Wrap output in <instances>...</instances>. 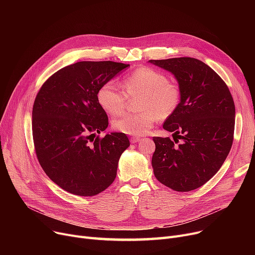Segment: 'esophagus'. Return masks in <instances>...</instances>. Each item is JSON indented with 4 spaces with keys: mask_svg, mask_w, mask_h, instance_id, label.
Masks as SVG:
<instances>
[{
    "mask_svg": "<svg viewBox=\"0 0 255 255\" xmlns=\"http://www.w3.org/2000/svg\"><path fill=\"white\" fill-rule=\"evenodd\" d=\"M139 140H140V137H138V136H132V137L130 138L131 143H136V142H138Z\"/></svg>",
    "mask_w": 255,
    "mask_h": 255,
    "instance_id": "34e87169",
    "label": "esophagus"
}]
</instances>
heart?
<instances>
[{
  "label": "heart",
  "instance_id": "1",
  "mask_svg": "<svg viewBox=\"0 0 255 255\" xmlns=\"http://www.w3.org/2000/svg\"><path fill=\"white\" fill-rule=\"evenodd\" d=\"M125 92L114 82L103 84L97 93L101 109L111 116L121 115L128 98H138L139 113L125 115L113 121V128L128 135L140 136L149 133L158 119L170 117L180 103L178 86L168 82L162 72L148 67H140L123 79Z\"/></svg>",
  "mask_w": 255,
  "mask_h": 255
}]
</instances>
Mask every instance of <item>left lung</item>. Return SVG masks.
<instances>
[{
    "label": "left lung",
    "instance_id": "left-lung-1",
    "mask_svg": "<svg viewBox=\"0 0 255 255\" xmlns=\"http://www.w3.org/2000/svg\"><path fill=\"white\" fill-rule=\"evenodd\" d=\"M177 79L180 103L163 128L182 142L154 137L152 166L156 179L168 188L187 192L206 184L229 155L236 110L232 94L221 77L193 58L150 60ZM173 140H177L173 138Z\"/></svg>",
    "mask_w": 255,
    "mask_h": 255
}]
</instances>
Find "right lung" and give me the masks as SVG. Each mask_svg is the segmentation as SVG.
<instances>
[{"label":"right lung","mask_w":255,"mask_h":255,"mask_svg":"<svg viewBox=\"0 0 255 255\" xmlns=\"http://www.w3.org/2000/svg\"><path fill=\"white\" fill-rule=\"evenodd\" d=\"M129 66L77 62L52 74L38 92L32 113L36 155L48 178L65 191L93 196L115 181L120 157L130 142L121 132L99 138L109 118L97 93Z\"/></svg>","instance_id":"right-lung-1"}]
</instances>
